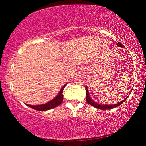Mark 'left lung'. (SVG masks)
<instances>
[{"mask_svg": "<svg viewBox=\"0 0 146 146\" xmlns=\"http://www.w3.org/2000/svg\"><path fill=\"white\" fill-rule=\"evenodd\" d=\"M117 45L118 47H122V48H124V46H123L122 44L120 42H118L117 44ZM133 89H131V91H132ZM86 101H87V102L88 104H90V105H91L93 107H95L97 109H99V110H109V109H113V108H115L116 107H117V106H120L122 104L125 102V100L127 99L129 97V95L127 96V97L125 98L124 100H123L122 101H121L120 102H118V104H113V105H108V104H98L97 102H95V101H93L92 100V98H91L90 97V94H89V91L88 90V88L87 86H86Z\"/></svg>", "mask_w": 146, "mask_h": 146, "instance_id": "left-lung-1", "label": "left lung"}]
</instances>
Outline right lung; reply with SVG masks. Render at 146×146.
Returning <instances> with one entry per match:
<instances>
[{"label": "right lung", "mask_w": 146, "mask_h": 146, "mask_svg": "<svg viewBox=\"0 0 146 146\" xmlns=\"http://www.w3.org/2000/svg\"><path fill=\"white\" fill-rule=\"evenodd\" d=\"M66 85H67V84L64 85L63 87L61 88V90L60 91V92L58 93V95L56 96L55 98H54L53 100L49 101V102H47L46 104H41V105H36V106H32V105H29V104H26V105L28 106L29 107H30L31 108L33 109V110L40 111H42L49 110H51V109L55 108V107H56V106L60 105V104L62 102V101H63L62 93H63L64 88H65V86Z\"/></svg>", "instance_id": "obj_1"}]
</instances>
